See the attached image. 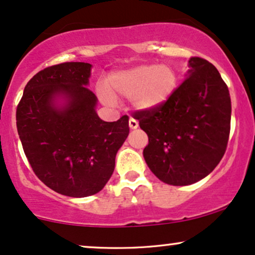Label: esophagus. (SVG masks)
Instances as JSON below:
<instances>
[{
    "instance_id": "34e87169",
    "label": "esophagus",
    "mask_w": 255,
    "mask_h": 255,
    "mask_svg": "<svg viewBox=\"0 0 255 255\" xmlns=\"http://www.w3.org/2000/svg\"><path fill=\"white\" fill-rule=\"evenodd\" d=\"M128 127H130L131 130H134V128H138V122H137L136 119L130 118V121H128Z\"/></svg>"
}]
</instances>
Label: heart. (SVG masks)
I'll list each match as a JSON object with an SVG mask.
<instances>
[{"label":"heart","instance_id":"1","mask_svg":"<svg viewBox=\"0 0 255 255\" xmlns=\"http://www.w3.org/2000/svg\"><path fill=\"white\" fill-rule=\"evenodd\" d=\"M178 75L168 65L143 64L113 74L109 89L99 88V97L106 105L116 103L115 98L132 99L136 110L151 111L162 106L174 94Z\"/></svg>","mask_w":255,"mask_h":255}]
</instances>
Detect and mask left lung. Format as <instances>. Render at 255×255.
<instances>
[{
    "label": "left lung",
    "mask_w": 255,
    "mask_h": 255,
    "mask_svg": "<svg viewBox=\"0 0 255 255\" xmlns=\"http://www.w3.org/2000/svg\"><path fill=\"white\" fill-rule=\"evenodd\" d=\"M186 79L162 106L137 111L133 118L148 134L143 150L161 181L186 186L202 180L222 160L230 132L228 87L210 62L191 57Z\"/></svg>",
    "instance_id": "left-lung-1"
}]
</instances>
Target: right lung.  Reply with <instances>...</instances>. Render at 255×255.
<instances>
[{
  "mask_svg": "<svg viewBox=\"0 0 255 255\" xmlns=\"http://www.w3.org/2000/svg\"><path fill=\"white\" fill-rule=\"evenodd\" d=\"M92 64L67 62L28 81L16 109V128L33 172L63 196L100 192L128 134V117L104 122L87 88Z\"/></svg>",
  "mask_w": 255,
  "mask_h": 255,
  "instance_id": "add662e5",
  "label": "right lung"
}]
</instances>
